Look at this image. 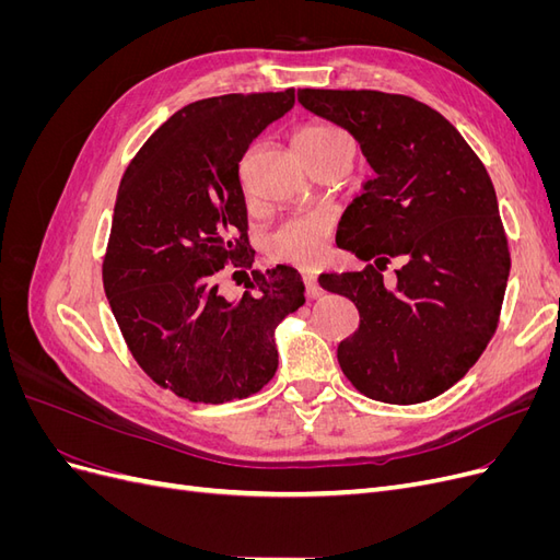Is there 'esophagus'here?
<instances>
[{
    "label": "esophagus",
    "mask_w": 560,
    "mask_h": 560,
    "mask_svg": "<svg viewBox=\"0 0 560 560\" xmlns=\"http://www.w3.org/2000/svg\"><path fill=\"white\" fill-rule=\"evenodd\" d=\"M301 280H303V287H306V296H308V299H317V296L322 294L319 284H317V278H315L313 273H303Z\"/></svg>",
    "instance_id": "1"
}]
</instances>
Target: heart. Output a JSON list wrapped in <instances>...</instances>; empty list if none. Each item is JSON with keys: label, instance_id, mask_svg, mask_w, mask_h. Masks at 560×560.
Instances as JSON below:
<instances>
[{"label": "heart", "instance_id": "obj_1", "mask_svg": "<svg viewBox=\"0 0 560 560\" xmlns=\"http://www.w3.org/2000/svg\"><path fill=\"white\" fill-rule=\"evenodd\" d=\"M341 147L352 151L350 138L341 128L329 124H308L299 128L294 135V149L306 165L313 159L329 154V151ZM331 224L334 217L322 210L287 217L266 235V252L278 261L311 266L319 261L322 254H325Z\"/></svg>", "mask_w": 560, "mask_h": 560}]
</instances>
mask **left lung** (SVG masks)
<instances>
[{"instance_id": "obj_1", "label": "left lung", "mask_w": 560, "mask_h": 560, "mask_svg": "<svg viewBox=\"0 0 560 560\" xmlns=\"http://www.w3.org/2000/svg\"><path fill=\"white\" fill-rule=\"evenodd\" d=\"M299 103L346 128L374 171L336 233L374 264L319 276L360 311L338 364L371 399L428 401L467 374L498 327L512 259L493 182L463 135L413 97L303 89ZM389 256L405 261L393 285L380 273Z\"/></svg>"}]
</instances>
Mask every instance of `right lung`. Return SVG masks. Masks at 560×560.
Here are the masks:
<instances>
[{"label": "right lung", "instance_id": "add662e5", "mask_svg": "<svg viewBox=\"0 0 560 560\" xmlns=\"http://www.w3.org/2000/svg\"><path fill=\"white\" fill-rule=\"evenodd\" d=\"M292 107L294 89L198 100L151 135L118 186L105 294L132 358L177 397L259 393L278 369L276 327L306 301L290 266L252 270L241 299L217 292L224 264L254 261L238 163Z\"/></svg>", "mask_w": 560, "mask_h": 560}]
</instances>
